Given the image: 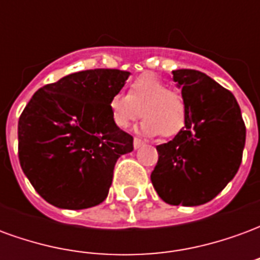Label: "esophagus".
I'll use <instances>...</instances> for the list:
<instances>
[{
	"label": "esophagus",
	"instance_id": "1",
	"mask_svg": "<svg viewBox=\"0 0 260 260\" xmlns=\"http://www.w3.org/2000/svg\"><path fill=\"white\" fill-rule=\"evenodd\" d=\"M143 145H145V142L141 141V139H138V138L134 139V147H135V149H139V147H142Z\"/></svg>",
	"mask_w": 260,
	"mask_h": 260
}]
</instances>
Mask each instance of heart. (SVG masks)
Listing matches in <instances>:
<instances>
[{"label":"heart","mask_w":260,"mask_h":260,"mask_svg":"<svg viewBox=\"0 0 260 260\" xmlns=\"http://www.w3.org/2000/svg\"><path fill=\"white\" fill-rule=\"evenodd\" d=\"M108 108L114 125L126 129L134 121L145 117L139 126L147 136H175L184 128L186 119L185 102L178 91L167 89L163 80L153 74H143L132 80L128 94L114 93Z\"/></svg>","instance_id":"b5f03b06"}]
</instances>
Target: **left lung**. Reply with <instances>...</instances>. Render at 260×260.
I'll list each match as a JSON object with an SVG mask.
<instances>
[{
  "label": "left lung",
  "mask_w": 260,
  "mask_h": 260,
  "mask_svg": "<svg viewBox=\"0 0 260 260\" xmlns=\"http://www.w3.org/2000/svg\"><path fill=\"white\" fill-rule=\"evenodd\" d=\"M185 102V128L158 145L150 180L169 205L199 206L223 191L240 169L245 124L234 94L203 72L173 71Z\"/></svg>",
  "instance_id": "left-lung-1"
}]
</instances>
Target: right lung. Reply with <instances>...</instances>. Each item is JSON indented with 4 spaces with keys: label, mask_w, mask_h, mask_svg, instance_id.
I'll return each mask as SVG.
<instances>
[{
    "label": "right lung",
    "mask_w": 260,
    "mask_h": 260,
    "mask_svg": "<svg viewBox=\"0 0 260 260\" xmlns=\"http://www.w3.org/2000/svg\"><path fill=\"white\" fill-rule=\"evenodd\" d=\"M128 71L87 69L40 87L18 124L20 167L44 201L79 210L102 203L134 138L114 125L110 97Z\"/></svg>",
    "instance_id": "1"
}]
</instances>
